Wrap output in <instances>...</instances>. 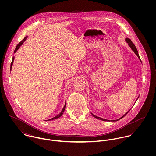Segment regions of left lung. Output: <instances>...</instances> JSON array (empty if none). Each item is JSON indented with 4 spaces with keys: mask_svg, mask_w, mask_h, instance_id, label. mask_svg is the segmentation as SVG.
<instances>
[{
    "mask_svg": "<svg viewBox=\"0 0 156 156\" xmlns=\"http://www.w3.org/2000/svg\"><path fill=\"white\" fill-rule=\"evenodd\" d=\"M126 43H128V45H129V47L132 48V50H133L134 51V53L137 56V57L139 58V59H140V61H141V60H140V57H139V53H138V51H137V48H136V46L134 45L133 43H132V41H131V40L130 39H129V38H126ZM139 97H137V100L138 99V98H139ZM130 111V110L129 111L127 112L126 114H124L122 117H121L120 118H119V119H115V120H109V119H103V118H100V117H98V116H96V115H94V114H92V113H91V114H92V115L94 116V117H95V118H96L97 119H100V120H102V121H118V120H119V119H121V118H122L123 117H124L127 114V113L129 112Z\"/></svg>",
    "mask_w": 156,
    "mask_h": 156,
    "instance_id": "8db88e82",
    "label": "left lung"
}]
</instances>
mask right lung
<instances>
[{
    "label": "right lung",
    "instance_id": "right-lung-1",
    "mask_svg": "<svg viewBox=\"0 0 156 156\" xmlns=\"http://www.w3.org/2000/svg\"><path fill=\"white\" fill-rule=\"evenodd\" d=\"M27 38V37H25L23 40L22 41H20V43H19V44H18L16 46V49H15V50H14V53H16L17 51V50L20 47V46L22 45L23 44V43H24V41H25V40H26V38ZM14 56H13L12 57V62H11V67H10V70H11V68H12V64H13V62H14ZM66 103H65V105H64V108H62V111H61V112L58 115H56V116H55V117H53V118H51V119H48V120H46V121H51V120H53V119H58V118H59V117H61L62 115V114H63V113L64 112V111H65V109H66Z\"/></svg>",
    "mask_w": 156,
    "mask_h": 156
}]
</instances>
